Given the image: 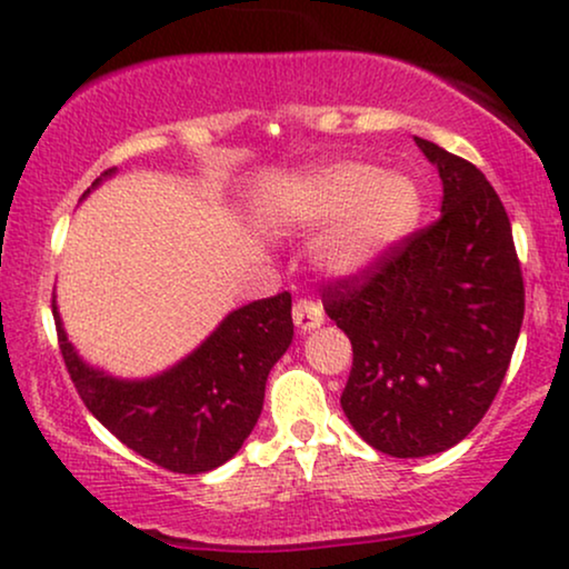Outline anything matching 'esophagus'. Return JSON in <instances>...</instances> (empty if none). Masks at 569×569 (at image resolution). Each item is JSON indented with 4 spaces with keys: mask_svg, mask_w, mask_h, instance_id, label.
<instances>
[{
    "mask_svg": "<svg viewBox=\"0 0 569 569\" xmlns=\"http://www.w3.org/2000/svg\"><path fill=\"white\" fill-rule=\"evenodd\" d=\"M292 321L300 333L316 331L323 323V308L313 300H298L292 308Z\"/></svg>",
    "mask_w": 569,
    "mask_h": 569,
    "instance_id": "34e87169",
    "label": "esophagus"
}]
</instances>
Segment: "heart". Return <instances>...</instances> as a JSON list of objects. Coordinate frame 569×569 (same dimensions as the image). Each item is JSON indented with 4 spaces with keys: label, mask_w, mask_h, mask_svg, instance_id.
<instances>
[{
    "label": "heart",
    "mask_w": 569,
    "mask_h": 569,
    "mask_svg": "<svg viewBox=\"0 0 569 569\" xmlns=\"http://www.w3.org/2000/svg\"><path fill=\"white\" fill-rule=\"evenodd\" d=\"M422 197L401 173H380L360 160L316 166L274 193L269 214L292 228L333 220L316 259L333 277H362L417 228Z\"/></svg>",
    "instance_id": "heart-1"
}]
</instances>
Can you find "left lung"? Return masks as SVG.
<instances>
[{
  "mask_svg": "<svg viewBox=\"0 0 569 569\" xmlns=\"http://www.w3.org/2000/svg\"><path fill=\"white\" fill-rule=\"evenodd\" d=\"M442 181L440 217L365 279L323 292L352 341L341 409L393 458L435 456L487 415L523 323V277L508 212L471 162L415 137Z\"/></svg>",
  "mask_w": 569,
  "mask_h": 569,
  "instance_id": "left-lung-1",
  "label": "left lung"
}]
</instances>
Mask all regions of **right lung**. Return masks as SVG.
I'll return each mask as SVG.
<instances>
[{
  "instance_id": "right-lung-1",
  "label": "right lung",
  "mask_w": 569,
  "mask_h": 569,
  "mask_svg": "<svg viewBox=\"0 0 569 569\" xmlns=\"http://www.w3.org/2000/svg\"><path fill=\"white\" fill-rule=\"evenodd\" d=\"M116 168L96 178L82 199ZM67 370L92 417L123 446L176 473H207L230 461L253 432L267 378L292 345L290 292L230 310L197 349L147 378L90 365L69 341L53 295Z\"/></svg>"
}]
</instances>
